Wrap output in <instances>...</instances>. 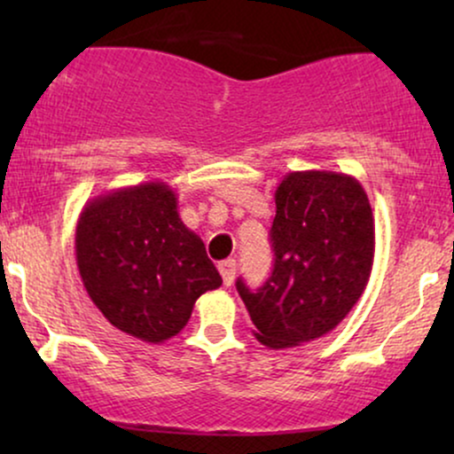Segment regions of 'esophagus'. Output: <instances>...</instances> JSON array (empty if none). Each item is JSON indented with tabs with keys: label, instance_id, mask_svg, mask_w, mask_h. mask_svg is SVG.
Returning <instances> with one entry per match:
<instances>
[{
	"label": "esophagus",
	"instance_id": "1",
	"mask_svg": "<svg viewBox=\"0 0 454 454\" xmlns=\"http://www.w3.org/2000/svg\"><path fill=\"white\" fill-rule=\"evenodd\" d=\"M217 269H220V275H222V279H223V286H231L232 279H234V270H237V262H234L232 258L222 260V262L217 264Z\"/></svg>",
	"mask_w": 454,
	"mask_h": 454
}]
</instances>
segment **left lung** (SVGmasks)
Listing matches in <instances>:
<instances>
[{
	"instance_id": "8db88e82",
	"label": "left lung",
	"mask_w": 454,
	"mask_h": 454,
	"mask_svg": "<svg viewBox=\"0 0 454 454\" xmlns=\"http://www.w3.org/2000/svg\"><path fill=\"white\" fill-rule=\"evenodd\" d=\"M273 273L256 293L241 279L254 335L279 348L303 346L331 333L367 288L376 222L363 185L333 170H296L275 190L270 228Z\"/></svg>"
}]
</instances>
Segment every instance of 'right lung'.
Masks as SVG:
<instances>
[{
    "label": "right lung",
    "mask_w": 454,
    "mask_h": 454,
    "mask_svg": "<svg viewBox=\"0 0 454 454\" xmlns=\"http://www.w3.org/2000/svg\"><path fill=\"white\" fill-rule=\"evenodd\" d=\"M74 249L93 305L114 328L147 343L181 333L198 296L222 286L164 181L91 198L78 215Z\"/></svg>",
    "instance_id": "obj_1"
}]
</instances>
